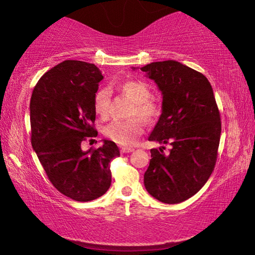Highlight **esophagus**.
I'll use <instances>...</instances> for the list:
<instances>
[{
  "mask_svg": "<svg viewBox=\"0 0 255 255\" xmlns=\"http://www.w3.org/2000/svg\"><path fill=\"white\" fill-rule=\"evenodd\" d=\"M122 153H132L133 152V148L132 147H122Z\"/></svg>",
  "mask_w": 255,
  "mask_h": 255,
  "instance_id": "esophagus-1",
  "label": "esophagus"
}]
</instances>
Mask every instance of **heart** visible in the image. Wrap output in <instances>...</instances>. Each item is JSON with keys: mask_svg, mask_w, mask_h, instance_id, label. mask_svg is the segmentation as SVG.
<instances>
[{"mask_svg": "<svg viewBox=\"0 0 255 255\" xmlns=\"http://www.w3.org/2000/svg\"><path fill=\"white\" fill-rule=\"evenodd\" d=\"M119 90L134 102L131 115H138L146 122L156 121L161 115L160 106L150 100L152 91L146 83L140 80H127L119 84ZM93 108L99 117H108L110 112V90L108 87H101L95 92ZM142 130L140 120L131 119L127 121L114 120L106 125L103 132L112 141L123 146H131L142 133Z\"/></svg>", "mask_w": 255, "mask_h": 255, "instance_id": "1", "label": "heart"}]
</instances>
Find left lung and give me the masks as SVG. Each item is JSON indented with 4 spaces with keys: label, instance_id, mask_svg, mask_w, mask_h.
Wrapping results in <instances>:
<instances>
[{
    "label": "left lung",
    "instance_id": "left-lung-1",
    "mask_svg": "<svg viewBox=\"0 0 255 255\" xmlns=\"http://www.w3.org/2000/svg\"><path fill=\"white\" fill-rule=\"evenodd\" d=\"M140 70L156 83L163 99L162 114L148 140L171 145L169 154L150 149L143 184L158 201L179 204L200 191L215 168L219 108L208 79L189 66L170 60Z\"/></svg>",
    "mask_w": 255,
    "mask_h": 255
}]
</instances>
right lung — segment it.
Listing matches in <instances>:
<instances>
[{"label":"right lung","instance_id":"add662e5","mask_svg":"<svg viewBox=\"0 0 255 255\" xmlns=\"http://www.w3.org/2000/svg\"><path fill=\"white\" fill-rule=\"evenodd\" d=\"M103 79L92 63L68 60L43 75L29 102L31 142L55 189L76 201L94 200L112 184L110 161L120 156L114 141L84 152L97 135L93 98Z\"/></svg>","mask_w":255,"mask_h":255}]
</instances>
